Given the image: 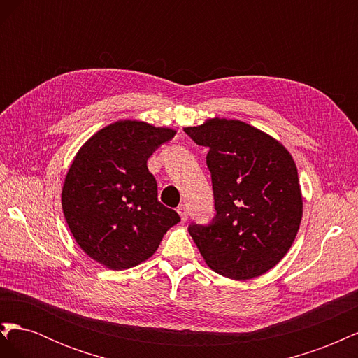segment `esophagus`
Segmentation results:
<instances>
[{
    "label": "esophagus",
    "instance_id": "1",
    "mask_svg": "<svg viewBox=\"0 0 358 358\" xmlns=\"http://www.w3.org/2000/svg\"><path fill=\"white\" fill-rule=\"evenodd\" d=\"M176 210H178L179 216H180V220H182V222H185V221L188 220V210H187V208H185V206H179V208H178Z\"/></svg>",
    "mask_w": 358,
    "mask_h": 358
}]
</instances>
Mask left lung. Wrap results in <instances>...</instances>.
Wrapping results in <instances>:
<instances>
[{
  "mask_svg": "<svg viewBox=\"0 0 358 358\" xmlns=\"http://www.w3.org/2000/svg\"><path fill=\"white\" fill-rule=\"evenodd\" d=\"M209 149L216 215L188 231L213 272L234 280L262 276L285 257L303 216L296 162L285 146L237 119L183 128Z\"/></svg>",
  "mask_w": 358,
  "mask_h": 358,
  "instance_id": "obj_1",
  "label": "left lung"
}]
</instances>
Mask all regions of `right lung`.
<instances>
[{"label":"right lung","mask_w":358,"mask_h":358,"mask_svg":"<svg viewBox=\"0 0 358 358\" xmlns=\"http://www.w3.org/2000/svg\"><path fill=\"white\" fill-rule=\"evenodd\" d=\"M175 134L125 119L101 128L76 154L62 185V212L74 241L96 263L110 270L143 263L180 221L158 201L146 164Z\"/></svg>","instance_id":"obj_1"}]
</instances>
